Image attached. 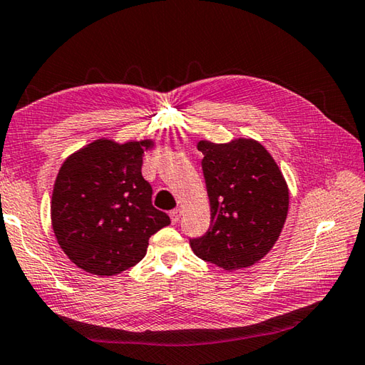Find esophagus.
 <instances>
[{
    "label": "esophagus",
    "mask_w": 365,
    "mask_h": 365,
    "mask_svg": "<svg viewBox=\"0 0 365 365\" xmlns=\"http://www.w3.org/2000/svg\"><path fill=\"white\" fill-rule=\"evenodd\" d=\"M181 214H182V211L181 210H173L172 212H170V219H172V224H178V222H180V219H181Z\"/></svg>",
    "instance_id": "34e87169"
}]
</instances>
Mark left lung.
I'll list each match as a JSON object with an SVG mask.
<instances>
[{"instance_id":"8db88e82","label":"left lung","mask_w":365,"mask_h":365,"mask_svg":"<svg viewBox=\"0 0 365 365\" xmlns=\"http://www.w3.org/2000/svg\"><path fill=\"white\" fill-rule=\"evenodd\" d=\"M202 168L211 205V227L190 237L198 258L224 269L262 259L279 240L288 212V187L277 163L255 140L217 145L202 140Z\"/></svg>"}]
</instances>
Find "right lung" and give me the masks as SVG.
Instances as JSON below:
<instances>
[{
  "label": "right lung",
  "instance_id": "add662e5",
  "mask_svg": "<svg viewBox=\"0 0 365 365\" xmlns=\"http://www.w3.org/2000/svg\"><path fill=\"white\" fill-rule=\"evenodd\" d=\"M150 146L151 140H98L59 168L51 224L64 254L86 272L113 276L135 266L151 235L170 224L153 206V187L141 175Z\"/></svg>",
  "mask_w": 365,
  "mask_h": 365
}]
</instances>
